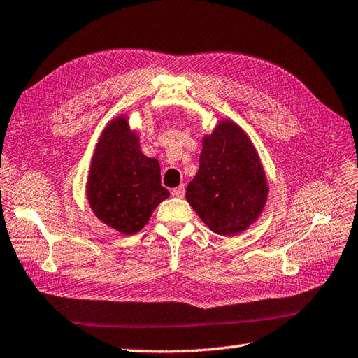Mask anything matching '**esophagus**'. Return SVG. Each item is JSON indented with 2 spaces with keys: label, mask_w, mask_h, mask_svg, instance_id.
I'll return each instance as SVG.
<instances>
[{
  "label": "esophagus",
  "mask_w": 358,
  "mask_h": 358,
  "mask_svg": "<svg viewBox=\"0 0 358 358\" xmlns=\"http://www.w3.org/2000/svg\"><path fill=\"white\" fill-rule=\"evenodd\" d=\"M185 192H186V186L185 185H180L178 187H176V189H172V196H176V198H182L185 196Z\"/></svg>",
  "instance_id": "esophagus-1"
}]
</instances>
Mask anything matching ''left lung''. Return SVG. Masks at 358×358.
Returning a JSON list of instances; mask_svg holds the SVG:
<instances>
[{
    "label": "left lung",
    "instance_id": "1",
    "mask_svg": "<svg viewBox=\"0 0 358 358\" xmlns=\"http://www.w3.org/2000/svg\"><path fill=\"white\" fill-rule=\"evenodd\" d=\"M268 195L266 173L250 136L231 119L221 121L203 137L187 203L213 233L236 236L257 221Z\"/></svg>",
    "mask_w": 358,
    "mask_h": 358
}]
</instances>
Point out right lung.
Instances as JSON below:
<instances>
[{"instance_id": "add662e5", "label": "right lung", "mask_w": 358, "mask_h": 358, "mask_svg": "<svg viewBox=\"0 0 358 358\" xmlns=\"http://www.w3.org/2000/svg\"><path fill=\"white\" fill-rule=\"evenodd\" d=\"M86 195L99 221L125 236L141 231L155 207L169 196L162 186L157 159L141 151L139 134L125 115L110 121L99 136Z\"/></svg>"}]
</instances>
